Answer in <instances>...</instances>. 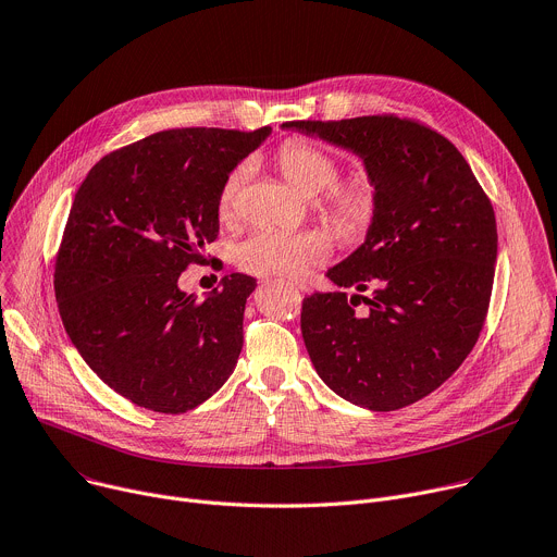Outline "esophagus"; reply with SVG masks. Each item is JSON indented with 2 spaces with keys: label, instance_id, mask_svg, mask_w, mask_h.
Here are the masks:
<instances>
[{
  "label": "esophagus",
  "instance_id": "esophagus-1",
  "mask_svg": "<svg viewBox=\"0 0 557 557\" xmlns=\"http://www.w3.org/2000/svg\"><path fill=\"white\" fill-rule=\"evenodd\" d=\"M292 289H296V292H308V285L306 283H287Z\"/></svg>",
  "mask_w": 557,
  "mask_h": 557
}]
</instances>
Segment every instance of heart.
<instances>
[{
    "mask_svg": "<svg viewBox=\"0 0 557 557\" xmlns=\"http://www.w3.org/2000/svg\"><path fill=\"white\" fill-rule=\"evenodd\" d=\"M274 162L287 185L306 198L321 196L319 211L338 232H361L374 216L376 183L368 171H355L344 183H334L336 160L321 147L306 140H285ZM247 176V164L234 166L219 194L221 219H232L238 194ZM332 253V240L321 230L304 232H253L234 247V261L256 276L301 278L323 265Z\"/></svg>",
    "mask_w": 557,
    "mask_h": 557,
    "instance_id": "b5f03b06",
    "label": "heart"
}]
</instances>
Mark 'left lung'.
I'll list each match as a JSON object with an SVG mask.
<instances>
[{"instance_id": "obj_1", "label": "left lung", "mask_w": 557, "mask_h": 557, "mask_svg": "<svg viewBox=\"0 0 557 557\" xmlns=\"http://www.w3.org/2000/svg\"><path fill=\"white\" fill-rule=\"evenodd\" d=\"M283 129L352 151L376 183L366 240L325 274L338 289L304 298L308 355L346 401L410 406L478 344L497 261L493 205L457 147L414 120H294ZM346 286L373 292L348 297Z\"/></svg>"}]
</instances>
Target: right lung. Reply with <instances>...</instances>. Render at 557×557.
<instances>
[{
	"mask_svg": "<svg viewBox=\"0 0 557 557\" xmlns=\"http://www.w3.org/2000/svg\"><path fill=\"white\" fill-rule=\"evenodd\" d=\"M270 134L158 132L104 156L75 191L55 261L60 317L87 366L136 406L194 410L236 368L256 278L230 274L205 298L178 278L219 236L223 181Z\"/></svg>",
	"mask_w": 557,
	"mask_h": 557,
	"instance_id": "right-lung-1",
	"label": "right lung"
}]
</instances>
